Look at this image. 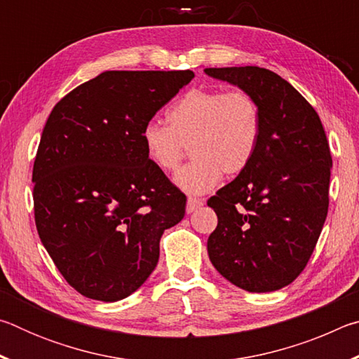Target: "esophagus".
<instances>
[{"instance_id": "esophagus-1", "label": "esophagus", "mask_w": 359, "mask_h": 359, "mask_svg": "<svg viewBox=\"0 0 359 359\" xmlns=\"http://www.w3.org/2000/svg\"><path fill=\"white\" fill-rule=\"evenodd\" d=\"M204 204V199L199 198H188L187 201V214H191V212L198 210Z\"/></svg>"}]
</instances>
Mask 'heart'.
I'll return each mask as SVG.
<instances>
[{"label": "heart", "mask_w": 359, "mask_h": 359, "mask_svg": "<svg viewBox=\"0 0 359 359\" xmlns=\"http://www.w3.org/2000/svg\"><path fill=\"white\" fill-rule=\"evenodd\" d=\"M169 125L151 120L142 130L149 160L163 172L177 171L190 147L194 160L175 175L179 188L203 194L250 165L261 139V109L245 88H194L168 112Z\"/></svg>", "instance_id": "heart-1"}]
</instances>
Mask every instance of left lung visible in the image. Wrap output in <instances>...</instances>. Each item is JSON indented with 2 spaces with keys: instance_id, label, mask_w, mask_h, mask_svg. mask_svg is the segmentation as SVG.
<instances>
[{
  "instance_id": "8db88e82",
  "label": "left lung",
  "mask_w": 359,
  "mask_h": 359,
  "mask_svg": "<svg viewBox=\"0 0 359 359\" xmlns=\"http://www.w3.org/2000/svg\"><path fill=\"white\" fill-rule=\"evenodd\" d=\"M204 71L248 90L263 121L250 165L208 201L218 218L209 258L242 290H280L307 266L327 215L332 158L325 128L311 102L276 72Z\"/></svg>"
}]
</instances>
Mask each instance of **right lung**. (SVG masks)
I'll list each match as a JSON object with an SVG mask.
<instances>
[{
  "label": "right lung",
  "instance_id": "obj_1",
  "mask_svg": "<svg viewBox=\"0 0 359 359\" xmlns=\"http://www.w3.org/2000/svg\"><path fill=\"white\" fill-rule=\"evenodd\" d=\"M193 71H106L60 100L33 165L34 222L60 274L114 302L141 287L187 196L145 154L142 130Z\"/></svg>",
  "mask_w": 359,
  "mask_h": 359
}]
</instances>
